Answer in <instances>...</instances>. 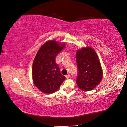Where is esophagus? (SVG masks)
Segmentation results:
<instances>
[{
    "instance_id": "obj_1",
    "label": "esophagus",
    "mask_w": 127,
    "mask_h": 127,
    "mask_svg": "<svg viewBox=\"0 0 127 127\" xmlns=\"http://www.w3.org/2000/svg\"><path fill=\"white\" fill-rule=\"evenodd\" d=\"M70 75L69 74H68V75H67L65 76V78H66L67 79H68V78H70Z\"/></svg>"
}]
</instances>
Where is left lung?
I'll list each match as a JSON object with an SVG mask.
<instances>
[{"mask_svg": "<svg viewBox=\"0 0 127 127\" xmlns=\"http://www.w3.org/2000/svg\"><path fill=\"white\" fill-rule=\"evenodd\" d=\"M78 76L76 82L79 88L90 91L101 82L103 71L98 55L92 48H84L76 52Z\"/></svg>", "mask_w": 127, "mask_h": 127, "instance_id": "left-lung-1", "label": "left lung"}]
</instances>
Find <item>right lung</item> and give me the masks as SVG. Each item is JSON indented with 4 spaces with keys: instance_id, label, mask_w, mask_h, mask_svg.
<instances>
[{
    "instance_id": "right-lung-1",
    "label": "right lung",
    "mask_w": 127,
    "mask_h": 127,
    "mask_svg": "<svg viewBox=\"0 0 127 127\" xmlns=\"http://www.w3.org/2000/svg\"><path fill=\"white\" fill-rule=\"evenodd\" d=\"M65 46L55 40L45 42L39 49L33 64L32 76L34 85L45 93H52L65 79L62 75L55 57Z\"/></svg>"
}]
</instances>
